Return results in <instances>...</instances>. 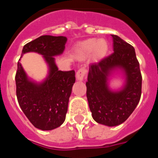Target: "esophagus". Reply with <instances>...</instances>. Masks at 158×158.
Instances as JSON below:
<instances>
[{"label": "esophagus", "instance_id": "1", "mask_svg": "<svg viewBox=\"0 0 158 158\" xmlns=\"http://www.w3.org/2000/svg\"><path fill=\"white\" fill-rule=\"evenodd\" d=\"M86 73H87V69H86L85 67L81 68V69L77 72V74H76L77 80L83 81L84 78H85V77L86 75Z\"/></svg>", "mask_w": 158, "mask_h": 158}]
</instances>
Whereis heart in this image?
Segmentation results:
<instances>
[{
  "label": "heart",
  "instance_id": "obj_1",
  "mask_svg": "<svg viewBox=\"0 0 158 158\" xmlns=\"http://www.w3.org/2000/svg\"><path fill=\"white\" fill-rule=\"evenodd\" d=\"M109 49V43L104 38L99 40L90 38L78 43L75 47L74 54L79 60L85 59L91 54L92 59L94 62H100L107 56Z\"/></svg>",
  "mask_w": 158,
  "mask_h": 158
}]
</instances>
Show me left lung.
Segmentation results:
<instances>
[{
	"label": "left lung",
	"instance_id": "obj_1",
	"mask_svg": "<svg viewBox=\"0 0 158 158\" xmlns=\"http://www.w3.org/2000/svg\"><path fill=\"white\" fill-rule=\"evenodd\" d=\"M114 53L89 66L88 102L93 119L107 127L120 125L132 114L142 94V74L135 48L120 37L112 35ZM120 72L124 83L118 89L109 86L110 77Z\"/></svg>",
	"mask_w": 158,
	"mask_h": 158
}]
</instances>
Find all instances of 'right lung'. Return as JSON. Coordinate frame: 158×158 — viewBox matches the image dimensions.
Returning a JSON list of instances; mask_svg holds the SVG:
<instances>
[{"label":"right lung","mask_w":158,"mask_h":158,"mask_svg":"<svg viewBox=\"0 0 158 158\" xmlns=\"http://www.w3.org/2000/svg\"><path fill=\"white\" fill-rule=\"evenodd\" d=\"M66 42L65 36L42 35L23 46L22 56L29 52L43 55L48 73L42 81L37 82L27 76L19 62L20 59L17 63L18 103L33 126L42 131L55 129L65 119L69 96L75 83V72L58 70L54 57L63 53Z\"/></svg>","instance_id":"add662e5"}]
</instances>
